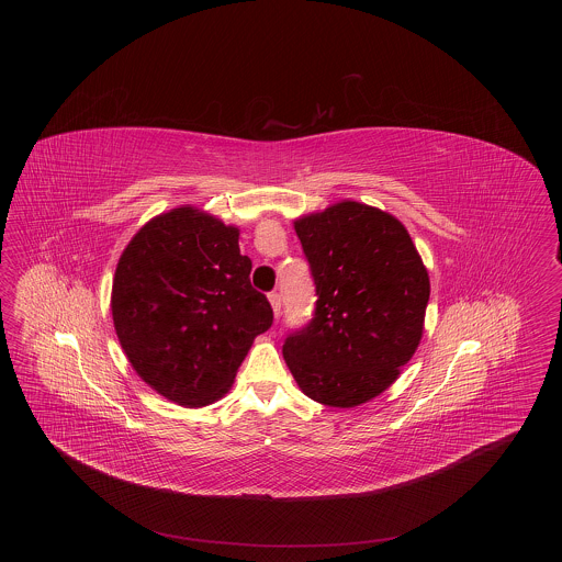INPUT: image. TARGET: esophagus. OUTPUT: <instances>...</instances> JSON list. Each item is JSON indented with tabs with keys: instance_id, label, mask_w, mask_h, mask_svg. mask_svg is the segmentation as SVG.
Wrapping results in <instances>:
<instances>
[{
	"instance_id": "obj_1",
	"label": "esophagus",
	"mask_w": 562,
	"mask_h": 562,
	"mask_svg": "<svg viewBox=\"0 0 562 562\" xmlns=\"http://www.w3.org/2000/svg\"><path fill=\"white\" fill-rule=\"evenodd\" d=\"M269 303H271L273 316L278 318L280 316V307H282V296H280V293H269Z\"/></svg>"
}]
</instances>
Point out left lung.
<instances>
[{
	"instance_id": "1",
	"label": "left lung",
	"mask_w": 562,
	"mask_h": 562,
	"mask_svg": "<svg viewBox=\"0 0 562 562\" xmlns=\"http://www.w3.org/2000/svg\"><path fill=\"white\" fill-rule=\"evenodd\" d=\"M316 284V314L284 341L305 396L353 408L385 392L424 335L429 276L394 214L344 200L294 221Z\"/></svg>"
}]
</instances>
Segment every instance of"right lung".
Instances as JSON below:
<instances>
[{
  "label": "right lung",
  "instance_id": "obj_1",
  "mask_svg": "<svg viewBox=\"0 0 562 562\" xmlns=\"http://www.w3.org/2000/svg\"><path fill=\"white\" fill-rule=\"evenodd\" d=\"M240 229L195 206L147 221L124 248L111 316L136 374L181 406L223 398L273 312L250 286Z\"/></svg>",
  "mask_w": 562,
  "mask_h": 562
}]
</instances>
